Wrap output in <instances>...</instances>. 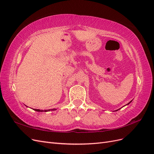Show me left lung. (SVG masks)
Returning a JSON list of instances; mask_svg holds the SVG:
<instances>
[{"mask_svg": "<svg viewBox=\"0 0 154 154\" xmlns=\"http://www.w3.org/2000/svg\"><path fill=\"white\" fill-rule=\"evenodd\" d=\"M131 102H129V103H128V104H129V103H131Z\"/></svg>", "mask_w": 154, "mask_h": 154, "instance_id": "obj_1", "label": "left lung"}]
</instances>
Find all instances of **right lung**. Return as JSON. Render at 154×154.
<instances>
[{
  "instance_id": "obj_1",
  "label": "right lung",
  "mask_w": 154,
  "mask_h": 154,
  "mask_svg": "<svg viewBox=\"0 0 154 154\" xmlns=\"http://www.w3.org/2000/svg\"><path fill=\"white\" fill-rule=\"evenodd\" d=\"M34 111H38V112H43V111H45V112H47V111H50V109H48V110H40V109H34ZM53 110L54 111V110H56V109H53Z\"/></svg>"
}]
</instances>
